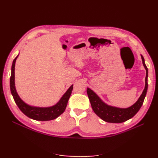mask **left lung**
<instances>
[{
  "label": "left lung",
  "instance_id": "1",
  "mask_svg": "<svg viewBox=\"0 0 158 158\" xmlns=\"http://www.w3.org/2000/svg\"><path fill=\"white\" fill-rule=\"evenodd\" d=\"M141 58L142 60V64L146 70L145 88L139 99L132 106L125 109L110 106L104 103L93 90L89 88H87V94L94 113L104 121L112 123H123L135 116L142 107L148 89V71L147 66L145 64L144 59L142 55H141Z\"/></svg>",
  "mask_w": 158,
  "mask_h": 158
}]
</instances>
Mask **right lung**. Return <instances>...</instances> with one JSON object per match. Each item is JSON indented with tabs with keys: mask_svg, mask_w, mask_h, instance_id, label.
I'll return each instance as SVG.
<instances>
[{
	"mask_svg": "<svg viewBox=\"0 0 158 158\" xmlns=\"http://www.w3.org/2000/svg\"><path fill=\"white\" fill-rule=\"evenodd\" d=\"M18 55L14 59L12 69H11V76L10 79V85L11 94L15 103L20 109V111L27 117L36 121H51L53 120L63 113L67 106L68 101L73 89V84L66 91L65 94L60 98L59 102L56 103L55 106L49 107H38L31 106L30 105L26 103L19 96L15 88V75H14V70H15V63Z\"/></svg>",
	"mask_w": 158,
	"mask_h": 158,
	"instance_id": "add662e5",
	"label": "right lung"
}]
</instances>
